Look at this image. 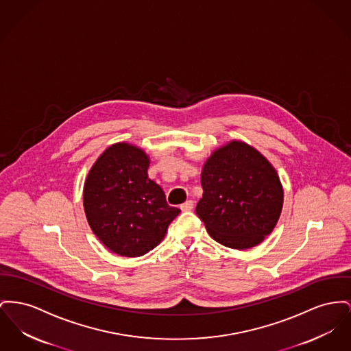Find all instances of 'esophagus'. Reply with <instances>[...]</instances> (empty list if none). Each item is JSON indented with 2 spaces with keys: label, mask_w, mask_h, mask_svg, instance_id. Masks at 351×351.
I'll return each mask as SVG.
<instances>
[{
  "label": "esophagus",
  "mask_w": 351,
  "mask_h": 351,
  "mask_svg": "<svg viewBox=\"0 0 351 351\" xmlns=\"http://www.w3.org/2000/svg\"><path fill=\"white\" fill-rule=\"evenodd\" d=\"M192 208H193V202H192V200H186L184 204H182V206H180V209H182L183 212H188V210H192Z\"/></svg>",
  "instance_id": "1"
}]
</instances>
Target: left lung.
<instances>
[{
  "label": "left lung",
  "mask_w": 351,
  "mask_h": 351,
  "mask_svg": "<svg viewBox=\"0 0 351 351\" xmlns=\"http://www.w3.org/2000/svg\"><path fill=\"white\" fill-rule=\"evenodd\" d=\"M196 213L224 247L258 245L276 227L284 203L280 178L256 148L239 141L217 148L202 172Z\"/></svg>",
  "instance_id": "1"
}]
</instances>
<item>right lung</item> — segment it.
Wrapping results in <instances>:
<instances>
[{
    "instance_id": "right-lung-1",
    "label": "right lung",
    "mask_w": 351,
    "mask_h": 351,
    "mask_svg": "<svg viewBox=\"0 0 351 351\" xmlns=\"http://www.w3.org/2000/svg\"><path fill=\"white\" fill-rule=\"evenodd\" d=\"M148 165L142 148L115 143L97 159L83 186L91 230L104 247L124 257H139L159 245L180 213L148 178Z\"/></svg>"
}]
</instances>
